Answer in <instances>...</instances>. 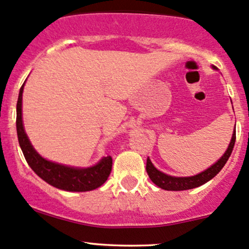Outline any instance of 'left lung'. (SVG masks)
Returning <instances> with one entry per match:
<instances>
[{
	"mask_svg": "<svg viewBox=\"0 0 249 249\" xmlns=\"http://www.w3.org/2000/svg\"><path fill=\"white\" fill-rule=\"evenodd\" d=\"M215 70V67L213 66ZM235 138H236V132L235 129L233 131V136H231V143H229L228 149L226 150L225 154L222 155V157L217 160L216 163H214L212 166H209L208 169H206L202 173L194 175V176L189 177H175L170 176V175H166L162 171H160L158 169L155 168V165L152 164L150 158L146 160V173L149 175L150 179L155 183L157 187H160V189L164 190H173V191H179V190H188V189H194V188H197L200 185H203L204 183L210 181L212 178H214L216 175L220 173L221 169L225 166V164L228 160V158L231 157V151H233L234 144H235Z\"/></svg>",
	"mask_w": 249,
	"mask_h": 249,
	"instance_id": "left-lung-1",
	"label": "left lung"
}]
</instances>
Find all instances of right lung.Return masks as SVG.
<instances>
[{"label":"right lung","mask_w":249,"mask_h":249,"mask_svg":"<svg viewBox=\"0 0 249 249\" xmlns=\"http://www.w3.org/2000/svg\"><path fill=\"white\" fill-rule=\"evenodd\" d=\"M24 84L26 81L20 89L18 105H16V131H18V144L32 170L48 184L65 191H89L103 185L111 174V156L103 157L97 164L89 168H75V166L52 162L37 154L23 127L22 93Z\"/></svg>","instance_id":"right-lung-1"}]
</instances>
